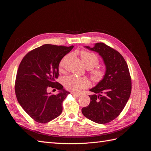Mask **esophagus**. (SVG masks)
I'll return each mask as SVG.
<instances>
[{
    "label": "esophagus",
    "mask_w": 151,
    "mask_h": 151,
    "mask_svg": "<svg viewBox=\"0 0 151 151\" xmlns=\"http://www.w3.org/2000/svg\"><path fill=\"white\" fill-rule=\"evenodd\" d=\"M72 94L73 96H75V97H77V98L79 97L80 96H81V94H80L79 93H72Z\"/></svg>",
    "instance_id": "esophagus-1"
}]
</instances>
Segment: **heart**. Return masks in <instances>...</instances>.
Masks as SVG:
<instances>
[{"label": "heart", "instance_id": "b5f03b06", "mask_svg": "<svg viewBox=\"0 0 151 151\" xmlns=\"http://www.w3.org/2000/svg\"><path fill=\"white\" fill-rule=\"evenodd\" d=\"M66 57H65L60 61V64H59L60 69H62ZM81 57L87 68L91 69V74L93 80L95 82L101 81L105 75L104 71L98 67L93 68L98 64L99 61V58L96 55L91 52L83 51L81 53ZM63 83L68 90L74 91V92H77L82 89L88 88L89 86V82L86 77H80L74 75H70L64 77L63 80Z\"/></svg>", "mask_w": 151, "mask_h": 151}]
</instances>
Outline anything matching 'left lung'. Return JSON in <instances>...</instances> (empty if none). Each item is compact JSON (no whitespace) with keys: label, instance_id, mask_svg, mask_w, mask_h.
I'll return each instance as SVG.
<instances>
[{"label":"left lung","instance_id":"obj_1","mask_svg":"<svg viewBox=\"0 0 151 151\" xmlns=\"http://www.w3.org/2000/svg\"><path fill=\"white\" fill-rule=\"evenodd\" d=\"M85 48L99 53L106 67L104 78L89 89L91 102L82 108L87 118L99 124L113 120L120 115L129 100L132 82L127 63L116 50L103 43L94 44L93 48Z\"/></svg>","mask_w":151,"mask_h":151}]
</instances>
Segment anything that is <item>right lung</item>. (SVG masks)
<instances>
[{"label":"right lung","instance_id":"obj_1","mask_svg":"<svg viewBox=\"0 0 151 151\" xmlns=\"http://www.w3.org/2000/svg\"><path fill=\"white\" fill-rule=\"evenodd\" d=\"M73 46L46 44L27 53L18 68L15 93L18 103L33 119L46 123L62 111V103L70 93L56 82L59 63ZM49 86L59 90L57 95L48 93Z\"/></svg>","mask_w":151,"mask_h":151}]
</instances>
